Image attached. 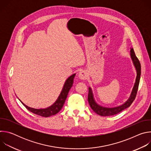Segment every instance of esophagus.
<instances>
[{"label":"esophagus","instance_id":"obj_1","mask_svg":"<svg viewBox=\"0 0 151 151\" xmlns=\"http://www.w3.org/2000/svg\"><path fill=\"white\" fill-rule=\"evenodd\" d=\"M88 73L85 70H82L79 73V77L81 79H86L88 78Z\"/></svg>","mask_w":151,"mask_h":151}]
</instances>
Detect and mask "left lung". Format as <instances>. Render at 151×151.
Segmentation results:
<instances>
[{"label": "left lung", "instance_id": "obj_1", "mask_svg": "<svg viewBox=\"0 0 151 151\" xmlns=\"http://www.w3.org/2000/svg\"><path fill=\"white\" fill-rule=\"evenodd\" d=\"M130 56L137 72V76L136 79V82L134 83L132 94L130 97H129V99L126 101L125 103H124L121 106L115 107H106L101 106L98 104L96 102L94 99L92 90L90 87L88 88V101L91 108L97 114L102 116H108L116 115L121 112L123 110L125 109L126 108H127V107H130V105L133 102V101L134 100L137 95L139 82H140V75H141V66H140V61L137 58L134 53V50L133 48H131V50H130Z\"/></svg>", "mask_w": 151, "mask_h": 151}]
</instances>
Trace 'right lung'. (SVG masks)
<instances>
[{
  "mask_svg": "<svg viewBox=\"0 0 151 151\" xmlns=\"http://www.w3.org/2000/svg\"><path fill=\"white\" fill-rule=\"evenodd\" d=\"M75 73L71 75L70 77H69L67 80L66 81L65 83L64 84V86L63 87V89L61 90V92L58 96V99L55 101V102L51 105V106L47 107L45 109H35L32 108V107H29L26 106L25 104H24L22 101L20 100V101L23 103V104L26 107L30 112L36 114L37 115L43 116V117H49L50 116L54 115L59 112V111L63 107L64 102L67 98V96L68 95V93L72 87L73 83V79L75 76Z\"/></svg>",
  "mask_w": 151,
  "mask_h": 151,
  "instance_id": "add662e5",
  "label": "right lung"
}]
</instances>
